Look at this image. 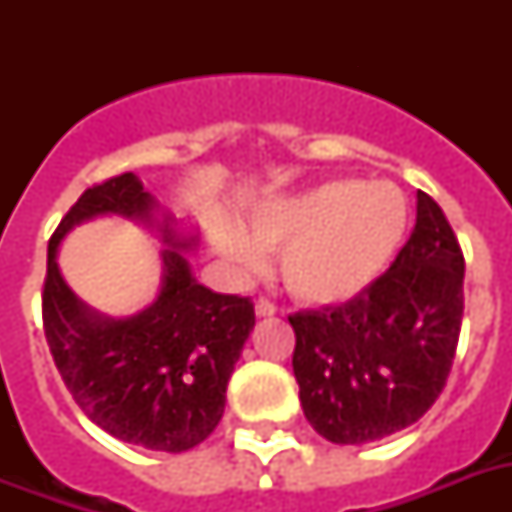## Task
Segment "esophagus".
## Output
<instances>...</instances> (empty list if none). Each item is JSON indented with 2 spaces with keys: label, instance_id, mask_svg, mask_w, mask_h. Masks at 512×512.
Masks as SVG:
<instances>
[{
  "label": "esophagus",
  "instance_id": "1",
  "mask_svg": "<svg viewBox=\"0 0 512 512\" xmlns=\"http://www.w3.org/2000/svg\"><path fill=\"white\" fill-rule=\"evenodd\" d=\"M255 313L260 316V319H265V316H273V313H276V305H273L271 300L260 297V300L255 303Z\"/></svg>",
  "mask_w": 512,
  "mask_h": 512
}]
</instances>
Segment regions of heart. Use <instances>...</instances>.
Here are the masks:
<instances>
[{
    "label": "heart",
    "instance_id": "1",
    "mask_svg": "<svg viewBox=\"0 0 512 512\" xmlns=\"http://www.w3.org/2000/svg\"><path fill=\"white\" fill-rule=\"evenodd\" d=\"M409 228V204L388 180H327L276 196L247 217V240L231 223L212 241L233 271L252 273L260 249H279V276L292 297L311 305L348 303L380 279Z\"/></svg>",
    "mask_w": 512,
    "mask_h": 512
}]
</instances>
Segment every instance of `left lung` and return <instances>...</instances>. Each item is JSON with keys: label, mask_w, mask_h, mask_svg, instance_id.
I'll return each mask as SVG.
<instances>
[{"label": "left lung", "mask_w": 512, "mask_h": 512, "mask_svg": "<svg viewBox=\"0 0 512 512\" xmlns=\"http://www.w3.org/2000/svg\"><path fill=\"white\" fill-rule=\"evenodd\" d=\"M465 257L452 225L417 191V223L393 265L342 305L289 316L300 404L332 444H369L436 404L460 340Z\"/></svg>", "instance_id": "left-lung-1"}]
</instances>
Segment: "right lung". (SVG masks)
<instances>
[{
    "mask_svg": "<svg viewBox=\"0 0 512 512\" xmlns=\"http://www.w3.org/2000/svg\"><path fill=\"white\" fill-rule=\"evenodd\" d=\"M100 214L156 227L168 244L160 295L127 320L92 312L59 276V241ZM196 244L199 233L180 231L138 177L124 172L87 188L47 247L42 319L60 377L95 425L154 452H188L217 428L233 366L255 327L249 297L217 295L193 279L183 252Z\"/></svg>",
    "mask_w": 512,
    "mask_h": 512,
    "instance_id": "1",
    "label": "right lung"
}]
</instances>
